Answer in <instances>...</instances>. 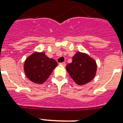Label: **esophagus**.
Instances as JSON below:
<instances>
[{
  "instance_id": "1",
  "label": "esophagus",
  "mask_w": 123,
  "mask_h": 123,
  "mask_svg": "<svg viewBox=\"0 0 123 123\" xmlns=\"http://www.w3.org/2000/svg\"><path fill=\"white\" fill-rule=\"evenodd\" d=\"M59 64L62 66V67H65L66 66V63L65 62H61V63H59Z\"/></svg>"
}]
</instances>
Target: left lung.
Segmentation results:
<instances>
[{
	"label": "left lung",
	"mask_w": 123,
	"mask_h": 123,
	"mask_svg": "<svg viewBox=\"0 0 123 123\" xmlns=\"http://www.w3.org/2000/svg\"><path fill=\"white\" fill-rule=\"evenodd\" d=\"M67 72L78 85H85L94 78L97 64L88 54L78 52L72 57L71 63L67 64Z\"/></svg>",
	"instance_id": "8db88e82"
}]
</instances>
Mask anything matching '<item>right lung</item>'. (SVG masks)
<instances>
[{"instance_id":"add662e5","label":"right lung","mask_w":123,"mask_h":123,"mask_svg":"<svg viewBox=\"0 0 123 123\" xmlns=\"http://www.w3.org/2000/svg\"><path fill=\"white\" fill-rule=\"evenodd\" d=\"M57 65L56 61L49 58L45 53L34 52L25 59L24 69L29 80L41 84L48 79Z\"/></svg>"}]
</instances>
